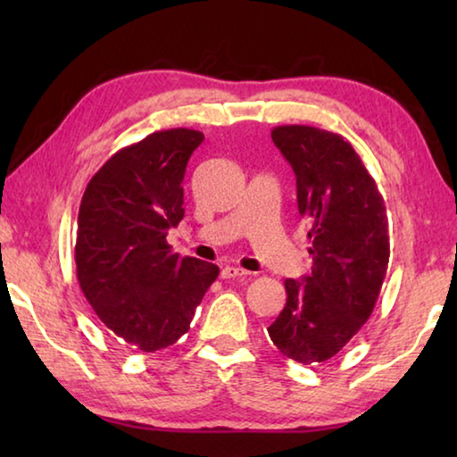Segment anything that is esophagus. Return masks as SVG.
Instances as JSON below:
<instances>
[{
	"mask_svg": "<svg viewBox=\"0 0 457 457\" xmlns=\"http://www.w3.org/2000/svg\"><path fill=\"white\" fill-rule=\"evenodd\" d=\"M242 276H250V272H247V270H244V268H237V266H226V268H221V278H242Z\"/></svg>",
	"mask_w": 457,
	"mask_h": 457,
	"instance_id": "1",
	"label": "esophagus"
}]
</instances>
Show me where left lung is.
Wrapping results in <instances>:
<instances>
[{
	"label": "left lung",
	"mask_w": 457,
	"mask_h": 457,
	"mask_svg": "<svg viewBox=\"0 0 457 457\" xmlns=\"http://www.w3.org/2000/svg\"><path fill=\"white\" fill-rule=\"evenodd\" d=\"M272 141L296 175L312 274L284 282V311L268 327L278 351L312 365L328 361L369 320L389 266V220L375 179L337 133L284 125Z\"/></svg>",
	"instance_id": "obj_1"
}]
</instances>
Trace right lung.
Masks as SVG:
<instances>
[{
    "label": "right lung",
    "instance_id": "right-lung-1",
    "mask_svg": "<svg viewBox=\"0 0 457 457\" xmlns=\"http://www.w3.org/2000/svg\"><path fill=\"white\" fill-rule=\"evenodd\" d=\"M204 133L157 130L112 154L87 185L76 231V276L92 311L143 353L175 345L220 268L167 244L183 220V177Z\"/></svg>",
    "mask_w": 457,
    "mask_h": 457
}]
</instances>
